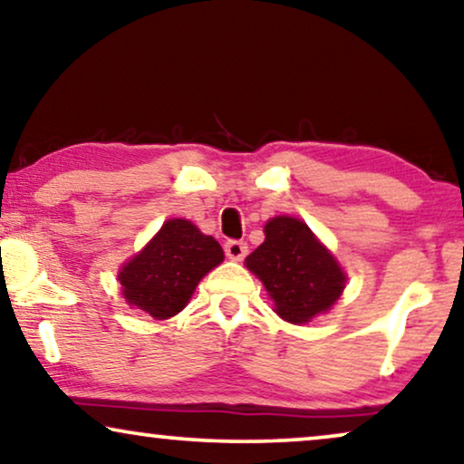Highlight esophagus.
<instances>
[{
    "mask_svg": "<svg viewBox=\"0 0 464 464\" xmlns=\"http://www.w3.org/2000/svg\"><path fill=\"white\" fill-rule=\"evenodd\" d=\"M224 251L227 257L234 259V262H240V259L246 256V251H249V246H246L243 240H227L224 245Z\"/></svg>",
    "mask_w": 464,
    "mask_h": 464,
    "instance_id": "34e87169",
    "label": "esophagus"
}]
</instances>
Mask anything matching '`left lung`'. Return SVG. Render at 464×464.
Here are the masks:
<instances>
[{"mask_svg": "<svg viewBox=\"0 0 464 464\" xmlns=\"http://www.w3.org/2000/svg\"><path fill=\"white\" fill-rule=\"evenodd\" d=\"M264 232L266 240L246 257V268L268 289L276 314L300 325L332 308L344 289V272L310 227L294 218H275Z\"/></svg>", "mask_w": 464, "mask_h": 464, "instance_id": "obj_1", "label": "left lung"}]
</instances>
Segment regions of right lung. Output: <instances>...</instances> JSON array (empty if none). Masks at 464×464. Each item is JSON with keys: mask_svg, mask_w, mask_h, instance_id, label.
Listing matches in <instances>:
<instances>
[{"mask_svg": "<svg viewBox=\"0 0 464 464\" xmlns=\"http://www.w3.org/2000/svg\"><path fill=\"white\" fill-rule=\"evenodd\" d=\"M221 259L224 251L213 237L186 219H169L120 272L122 295L154 319H169L186 306L200 278Z\"/></svg>", "mask_w": 464, "mask_h": 464, "instance_id": "add662e5", "label": "right lung"}]
</instances>
